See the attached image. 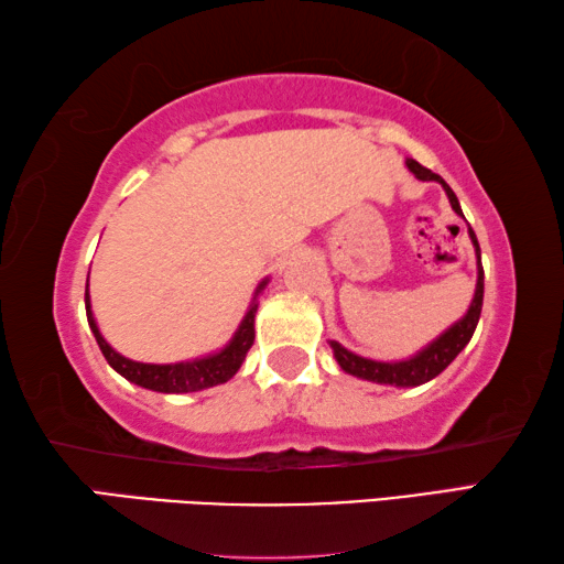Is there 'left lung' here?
Returning <instances> with one entry per match:
<instances>
[{
  "label": "left lung",
  "instance_id": "8db88e82",
  "mask_svg": "<svg viewBox=\"0 0 564 564\" xmlns=\"http://www.w3.org/2000/svg\"><path fill=\"white\" fill-rule=\"evenodd\" d=\"M408 169L413 171L415 178L420 181H437L445 188L447 198H451V206L457 216H463V208L460 202H457V196L453 194V188L445 184V181L433 174L431 169L420 166L415 159H408L405 161ZM465 218V216H463ZM467 234H470V241L475 246V256H477V283H475V295H473V303L470 308H467L465 316L453 323L451 328H447L443 336H437L431 346H425L423 350H417L413 358H405V360H393V362H386V360H370V358H362L356 356V352L343 348L338 340H328L330 348H333V356H336L338 366L346 370V373L362 378V380H373V383L380 386H395V388H413V386H423L427 380H433L435 376H441L443 370L451 366V362L457 358V352H460L467 343H470L473 333L477 328V321H480V311H482V293H485V273H482V261H480V243H477L475 231L470 226H467Z\"/></svg>",
  "mask_w": 564,
  "mask_h": 564
}]
</instances>
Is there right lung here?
<instances>
[{
  "label": "right lung",
  "mask_w": 564,
  "mask_h": 564,
  "mask_svg": "<svg viewBox=\"0 0 564 564\" xmlns=\"http://www.w3.org/2000/svg\"><path fill=\"white\" fill-rule=\"evenodd\" d=\"M265 283L269 281L259 283V289H256V295L251 305H248L241 326H238L234 338L228 340L221 350L196 360L166 362V366L123 358L121 352L113 350L99 333V326L97 321H94L91 303H89V285L87 291H84V303H87V321L94 338H97L104 358H107L109 366L117 370L119 376L127 378L129 383H137L147 390H156V393H196V390H206V388L226 383V380H231L236 376V370L241 368L248 348L253 346V338H256L253 318H256V311H259V301L256 299H259V293L265 289Z\"/></svg>",
  "instance_id": "obj_1"
}]
</instances>
